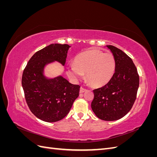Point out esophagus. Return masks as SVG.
Here are the masks:
<instances>
[{
	"label": "esophagus",
	"instance_id": "esophagus-1",
	"mask_svg": "<svg viewBox=\"0 0 157 157\" xmlns=\"http://www.w3.org/2000/svg\"><path fill=\"white\" fill-rule=\"evenodd\" d=\"M86 88H83V87H80V93H83V92H84L85 91H86Z\"/></svg>",
	"mask_w": 157,
	"mask_h": 157
}]
</instances>
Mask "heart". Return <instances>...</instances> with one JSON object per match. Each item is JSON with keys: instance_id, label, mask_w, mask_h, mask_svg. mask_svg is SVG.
<instances>
[{"instance_id": "b5f03b06", "label": "heart", "mask_w": 157, "mask_h": 157, "mask_svg": "<svg viewBox=\"0 0 157 157\" xmlns=\"http://www.w3.org/2000/svg\"><path fill=\"white\" fill-rule=\"evenodd\" d=\"M115 67L116 61L112 54L92 49L77 56L74 64L68 65L66 72L75 81H77L83 73H86V78L90 84L100 86L111 79Z\"/></svg>"}]
</instances>
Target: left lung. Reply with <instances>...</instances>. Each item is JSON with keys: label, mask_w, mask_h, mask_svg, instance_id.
I'll use <instances>...</instances> for the list:
<instances>
[{"label": "left lung", "mask_w": 157, "mask_h": 157, "mask_svg": "<svg viewBox=\"0 0 157 157\" xmlns=\"http://www.w3.org/2000/svg\"><path fill=\"white\" fill-rule=\"evenodd\" d=\"M116 61L115 72L107 84L93 90L92 111L103 121H117L130 111L136 99L140 77L136 65L124 52L107 45Z\"/></svg>", "instance_id": "obj_1"}]
</instances>
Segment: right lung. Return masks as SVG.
<instances>
[{"label": "right lung", "mask_w": 157, "mask_h": 157, "mask_svg": "<svg viewBox=\"0 0 157 157\" xmlns=\"http://www.w3.org/2000/svg\"><path fill=\"white\" fill-rule=\"evenodd\" d=\"M70 46L52 44L36 52L23 70L21 84L31 111L39 119L54 122L67 115L79 95L80 86L70 83L62 76L47 78L45 65L57 61L63 65Z\"/></svg>", "instance_id": "add662e5"}]
</instances>
